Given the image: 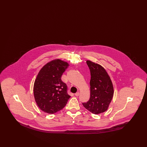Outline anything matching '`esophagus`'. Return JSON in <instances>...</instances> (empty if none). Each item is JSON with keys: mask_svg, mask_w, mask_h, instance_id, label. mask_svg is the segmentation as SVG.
Segmentation results:
<instances>
[{"mask_svg": "<svg viewBox=\"0 0 147 147\" xmlns=\"http://www.w3.org/2000/svg\"><path fill=\"white\" fill-rule=\"evenodd\" d=\"M75 95L77 96H79V92H76V93L75 94Z\"/></svg>", "mask_w": 147, "mask_h": 147, "instance_id": "obj_1", "label": "esophagus"}]
</instances>
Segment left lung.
Returning a JSON list of instances; mask_svg holds the SVG:
<instances>
[{
  "instance_id": "8db88e82",
  "label": "left lung",
  "mask_w": 147,
  "mask_h": 147,
  "mask_svg": "<svg viewBox=\"0 0 147 147\" xmlns=\"http://www.w3.org/2000/svg\"><path fill=\"white\" fill-rule=\"evenodd\" d=\"M90 71V96L86 102L82 103L84 107L94 114L106 111L112 100L113 88L107 71L100 65L87 61Z\"/></svg>"
}]
</instances>
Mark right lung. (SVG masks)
<instances>
[{
  "label": "right lung",
  "mask_w": 147,
  "mask_h": 147,
  "mask_svg": "<svg viewBox=\"0 0 147 147\" xmlns=\"http://www.w3.org/2000/svg\"><path fill=\"white\" fill-rule=\"evenodd\" d=\"M69 64L55 59L45 65L39 71L34 85L35 101L45 112L53 114L61 110L70 98L61 77Z\"/></svg>",
  "instance_id": "right-lung-1"
}]
</instances>
